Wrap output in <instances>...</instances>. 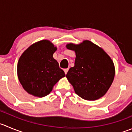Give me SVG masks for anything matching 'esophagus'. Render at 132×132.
Segmentation results:
<instances>
[{
    "label": "esophagus",
    "instance_id": "1",
    "mask_svg": "<svg viewBox=\"0 0 132 132\" xmlns=\"http://www.w3.org/2000/svg\"><path fill=\"white\" fill-rule=\"evenodd\" d=\"M68 70H69V69H68V68H66V69H64V71L65 74L67 73L68 71Z\"/></svg>",
    "mask_w": 132,
    "mask_h": 132
}]
</instances>
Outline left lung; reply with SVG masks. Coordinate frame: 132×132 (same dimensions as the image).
<instances>
[{
    "mask_svg": "<svg viewBox=\"0 0 132 132\" xmlns=\"http://www.w3.org/2000/svg\"><path fill=\"white\" fill-rule=\"evenodd\" d=\"M68 49L75 52V66L66 77L75 92L85 100L94 101L103 97L112 85L115 68L110 57L102 48L89 40L78 45L68 44Z\"/></svg>",
    "mask_w": 132,
    "mask_h": 132,
    "instance_id": "obj_1",
    "label": "left lung"
}]
</instances>
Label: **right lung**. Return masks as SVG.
Returning a JSON list of instances; mask_svg holds the SVG:
<instances>
[{"label": "right lung", "instance_id": "obj_1", "mask_svg": "<svg viewBox=\"0 0 132 132\" xmlns=\"http://www.w3.org/2000/svg\"><path fill=\"white\" fill-rule=\"evenodd\" d=\"M57 48L49 40L32 44L20 56L17 64L19 81L29 94L39 97L48 95L60 79L63 70L53 57Z\"/></svg>", "mask_w": 132, "mask_h": 132}]
</instances>
